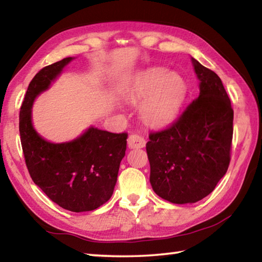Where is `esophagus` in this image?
<instances>
[{
	"label": "esophagus",
	"mask_w": 262,
	"mask_h": 262,
	"mask_svg": "<svg viewBox=\"0 0 262 262\" xmlns=\"http://www.w3.org/2000/svg\"><path fill=\"white\" fill-rule=\"evenodd\" d=\"M128 148L130 149H134V148H143L145 147V143H147V141L143 136L141 135H137V134H132L128 137Z\"/></svg>",
	"instance_id": "obj_1"
}]
</instances>
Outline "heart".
Segmentation results:
<instances>
[{
	"label": "heart",
	"mask_w": 262,
	"mask_h": 262,
	"mask_svg": "<svg viewBox=\"0 0 262 262\" xmlns=\"http://www.w3.org/2000/svg\"><path fill=\"white\" fill-rule=\"evenodd\" d=\"M186 96V83L180 75L152 68L142 73L128 92L132 104L142 105L143 120L151 126H164L178 115Z\"/></svg>",
	"instance_id": "b5f03b06"
}]
</instances>
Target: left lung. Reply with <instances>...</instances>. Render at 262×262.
<instances>
[{
    "instance_id": "8db88e82",
    "label": "left lung",
    "mask_w": 262,
    "mask_h": 262,
    "mask_svg": "<svg viewBox=\"0 0 262 262\" xmlns=\"http://www.w3.org/2000/svg\"><path fill=\"white\" fill-rule=\"evenodd\" d=\"M192 61L200 95L170 126L150 133L147 143L152 189L177 205L209 195L231 159V101L217 74Z\"/></svg>"
}]
</instances>
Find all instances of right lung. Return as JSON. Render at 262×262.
<instances>
[{
	"label": "right lung",
	"mask_w": 262,
	"mask_h": 262,
	"mask_svg": "<svg viewBox=\"0 0 262 262\" xmlns=\"http://www.w3.org/2000/svg\"><path fill=\"white\" fill-rule=\"evenodd\" d=\"M72 60L66 57L46 66L30 82L19 112V134L33 183L63 209L81 212L97 209L112 196L128 134L91 127L76 140L51 143L34 130L31 121L34 98Z\"/></svg>",
	"instance_id": "add662e5"
}]
</instances>
